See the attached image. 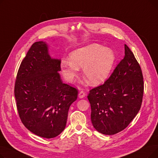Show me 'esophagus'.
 Segmentation results:
<instances>
[{"label": "esophagus", "instance_id": "esophagus-1", "mask_svg": "<svg viewBox=\"0 0 158 158\" xmlns=\"http://www.w3.org/2000/svg\"><path fill=\"white\" fill-rule=\"evenodd\" d=\"M78 97L79 98H84L85 97V94L82 92V91H81V92L79 93V95H78Z\"/></svg>", "mask_w": 158, "mask_h": 158}]
</instances>
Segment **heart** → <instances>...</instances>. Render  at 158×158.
<instances>
[{"instance_id":"heart-1","label":"heart","mask_w":158,"mask_h":158,"mask_svg":"<svg viewBox=\"0 0 158 158\" xmlns=\"http://www.w3.org/2000/svg\"><path fill=\"white\" fill-rule=\"evenodd\" d=\"M116 60L113 50L98 44H91L73 51L70 59L61 61L60 69L64 79L72 82L82 69V75L91 85L105 81L110 75Z\"/></svg>"}]
</instances>
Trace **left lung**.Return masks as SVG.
<instances>
[{
  "label": "left lung",
  "instance_id": "left-lung-1",
  "mask_svg": "<svg viewBox=\"0 0 158 158\" xmlns=\"http://www.w3.org/2000/svg\"><path fill=\"white\" fill-rule=\"evenodd\" d=\"M143 80L139 64L125 45V56L110 78L88 95L91 120L98 132L113 135L128 126L142 105Z\"/></svg>",
  "mask_w": 158,
  "mask_h": 158
}]
</instances>
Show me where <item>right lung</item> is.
Masks as SVG:
<instances>
[{"label":"right lung","instance_id":"right-lung-1","mask_svg":"<svg viewBox=\"0 0 158 158\" xmlns=\"http://www.w3.org/2000/svg\"><path fill=\"white\" fill-rule=\"evenodd\" d=\"M48 49L45 41L32 45L19 69L15 97L25 127L38 136L52 138L64 129L78 91L63 83L61 60L52 57Z\"/></svg>","mask_w":158,"mask_h":158}]
</instances>
